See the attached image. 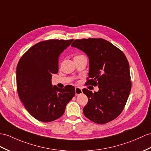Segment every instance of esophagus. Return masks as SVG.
<instances>
[{
  "mask_svg": "<svg viewBox=\"0 0 151 151\" xmlns=\"http://www.w3.org/2000/svg\"><path fill=\"white\" fill-rule=\"evenodd\" d=\"M76 90V95H79L83 93V91L82 89L79 87H76L75 88Z\"/></svg>",
  "mask_w": 151,
  "mask_h": 151,
  "instance_id": "obj_1",
  "label": "esophagus"
}]
</instances>
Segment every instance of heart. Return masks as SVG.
Instances as JSON below:
<instances>
[{"label":"heart","instance_id":"heart-1","mask_svg":"<svg viewBox=\"0 0 151 151\" xmlns=\"http://www.w3.org/2000/svg\"><path fill=\"white\" fill-rule=\"evenodd\" d=\"M82 56V55H79V56ZM77 56H76V57H77Z\"/></svg>","mask_w":151,"mask_h":151}]
</instances>
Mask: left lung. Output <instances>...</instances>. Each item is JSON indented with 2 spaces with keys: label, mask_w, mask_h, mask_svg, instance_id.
<instances>
[{
  "label": "left lung",
  "mask_w": 151,
  "mask_h": 151,
  "mask_svg": "<svg viewBox=\"0 0 151 151\" xmlns=\"http://www.w3.org/2000/svg\"><path fill=\"white\" fill-rule=\"evenodd\" d=\"M89 59L88 84L99 91L84 88L88 97L84 115L92 122L104 124L122 113L131 88L129 65L124 54L112 43L101 38L76 40L71 45Z\"/></svg>",
  "instance_id": "1"
}]
</instances>
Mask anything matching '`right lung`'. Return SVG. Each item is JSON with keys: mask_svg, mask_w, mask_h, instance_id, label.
<instances>
[{"mask_svg": "<svg viewBox=\"0 0 151 151\" xmlns=\"http://www.w3.org/2000/svg\"><path fill=\"white\" fill-rule=\"evenodd\" d=\"M73 40L39 42L23 55L17 65L18 95L28 112L41 122H52L61 117L75 95L73 86L59 88L51 81L52 74L59 70V57Z\"/></svg>", "mask_w": 151, "mask_h": 151, "instance_id": "obj_1", "label": "right lung"}]
</instances>
